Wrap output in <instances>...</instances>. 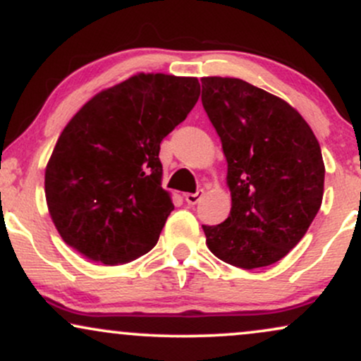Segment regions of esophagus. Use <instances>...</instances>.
<instances>
[{"mask_svg": "<svg viewBox=\"0 0 361 361\" xmlns=\"http://www.w3.org/2000/svg\"><path fill=\"white\" fill-rule=\"evenodd\" d=\"M202 197H204V190H198V192H195V193H186L185 200L188 205H197L198 202H200Z\"/></svg>", "mask_w": 361, "mask_h": 361, "instance_id": "34e87169", "label": "esophagus"}]
</instances>
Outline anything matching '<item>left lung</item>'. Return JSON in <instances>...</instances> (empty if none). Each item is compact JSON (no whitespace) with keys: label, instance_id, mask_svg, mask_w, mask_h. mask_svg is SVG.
<instances>
[{"label":"left lung","instance_id":"left-lung-1","mask_svg":"<svg viewBox=\"0 0 361 361\" xmlns=\"http://www.w3.org/2000/svg\"><path fill=\"white\" fill-rule=\"evenodd\" d=\"M202 105L222 142L233 207L202 226L219 259L252 270L283 258L321 209L324 161L295 109L238 78H202Z\"/></svg>","mask_w":361,"mask_h":361}]
</instances>
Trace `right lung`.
<instances>
[{"instance_id": "1", "label": "right lung", "mask_w": 361, "mask_h": 361, "mask_svg": "<svg viewBox=\"0 0 361 361\" xmlns=\"http://www.w3.org/2000/svg\"><path fill=\"white\" fill-rule=\"evenodd\" d=\"M198 97L197 78L140 73L74 115L45 168L49 212L66 244L103 264L156 246L175 209L161 186V140Z\"/></svg>"}]
</instances>
